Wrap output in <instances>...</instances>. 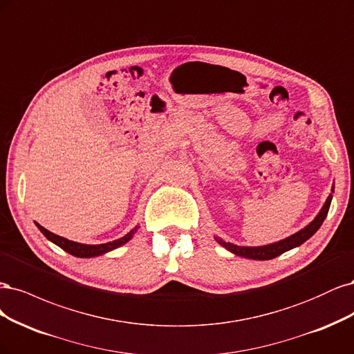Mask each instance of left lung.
<instances>
[{
  "instance_id": "8db88e82",
  "label": "left lung",
  "mask_w": 354,
  "mask_h": 354,
  "mask_svg": "<svg viewBox=\"0 0 354 354\" xmlns=\"http://www.w3.org/2000/svg\"><path fill=\"white\" fill-rule=\"evenodd\" d=\"M333 192H334V188H333ZM330 200H333V194H329L322 210L319 212V214L316 216L315 221L310 225H307L304 230H301L297 234L285 238V239H282V241H278L275 244H269V245H263V247H238V245H234L231 243L223 241V239H221L218 236H216V241H218L221 245H223L226 250H230V252H232L236 256L247 257V259H254V260H270L273 257L281 256L285 252H288V250H291L294 247L303 244L306 239H309L324 223L326 214H328V210H329V206H330Z\"/></svg>"
}]
</instances>
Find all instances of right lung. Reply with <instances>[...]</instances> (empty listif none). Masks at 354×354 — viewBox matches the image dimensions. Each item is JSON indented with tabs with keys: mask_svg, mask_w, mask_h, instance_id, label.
<instances>
[{
	"mask_svg": "<svg viewBox=\"0 0 354 354\" xmlns=\"http://www.w3.org/2000/svg\"><path fill=\"white\" fill-rule=\"evenodd\" d=\"M37 226H38V230L50 239V241H53L55 245H59L60 248L64 250V252H67L75 257H94V256L104 254L107 252H111V250H115V248L123 245L124 243H128L129 239L132 238V235L135 234V230H133L124 236H122L119 239H115V241H110V243H106V244H98V245H86V244L73 243V241H69V239H66L63 236L55 235V234L50 232L48 230H45V227L41 226L39 223H37Z\"/></svg>",
	"mask_w": 354,
	"mask_h": 354,
	"instance_id": "obj_1",
	"label": "right lung"
}]
</instances>
